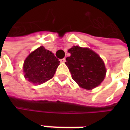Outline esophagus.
<instances>
[{"mask_svg": "<svg viewBox=\"0 0 130 130\" xmlns=\"http://www.w3.org/2000/svg\"><path fill=\"white\" fill-rule=\"evenodd\" d=\"M60 61H61V62H62V63H64V62H66V60H65V58H64V59H62Z\"/></svg>", "mask_w": 130, "mask_h": 130, "instance_id": "1", "label": "esophagus"}]
</instances>
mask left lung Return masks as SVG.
<instances>
[{"instance_id":"8db88e82","label":"left lung","mask_w":130,"mask_h":130,"mask_svg":"<svg viewBox=\"0 0 130 130\" xmlns=\"http://www.w3.org/2000/svg\"><path fill=\"white\" fill-rule=\"evenodd\" d=\"M71 56L65 64L72 79L82 88L91 90L98 87L104 80L106 69L102 59L88 48L73 46L68 50Z\"/></svg>"}]
</instances>
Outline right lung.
I'll use <instances>...</instances> for the list:
<instances>
[{
  "mask_svg": "<svg viewBox=\"0 0 130 130\" xmlns=\"http://www.w3.org/2000/svg\"><path fill=\"white\" fill-rule=\"evenodd\" d=\"M59 63L52 52L40 46L24 62L25 77L35 84H43L53 77Z\"/></svg>",
  "mask_w": 130,
  "mask_h": 130,
  "instance_id": "1",
  "label": "right lung"
}]
</instances>
